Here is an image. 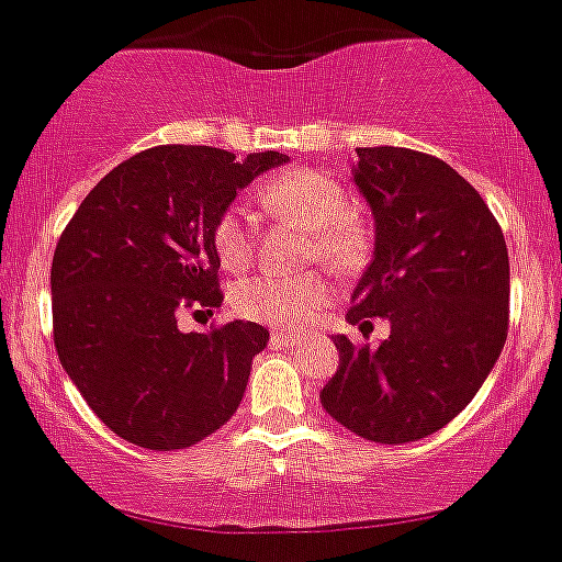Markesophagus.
Listing matches in <instances>:
<instances>
[{
	"label": "esophagus",
	"mask_w": 562,
	"mask_h": 562,
	"mask_svg": "<svg viewBox=\"0 0 562 562\" xmlns=\"http://www.w3.org/2000/svg\"><path fill=\"white\" fill-rule=\"evenodd\" d=\"M271 345H274V348H296V345H302V336L274 330V334H271Z\"/></svg>",
	"instance_id": "esophagus-1"
}]
</instances>
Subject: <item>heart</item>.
I'll use <instances>...</instances> for the list:
<instances>
[{"label": "heart", "mask_w": 562, "mask_h": 562, "mask_svg": "<svg viewBox=\"0 0 562 562\" xmlns=\"http://www.w3.org/2000/svg\"><path fill=\"white\" fill-rule=\"evenodd\" d=\"M262 209L308 228V254L336 274H353L364 266L370 234L350 214V194L339 180L316 169H288L257 192ZM212 246L226 271L251 262L254 237L243 206H226L212 226ZM330 285L319 271L300 277L260 274L234 288L232 308L251 322L274 328H305L328 305Z\"/></svg>", "instance_id": "b5f03b06"}]
</instances>
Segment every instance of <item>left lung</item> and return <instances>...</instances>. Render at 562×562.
Segmentation results:
<instances>
[{"label": "left lung", "mask_w": 562, "mask_h": 562, "mask_svg": "<svg viewBox=\"0 0 562 562\" xmlns=\"http://www.w3.org/2000/svg\"><path fill=\"white\" fill-rule=\"evenodd\" d=\"M356 155L375 240L348 322L368 328L382 316L390 336L379 348L334 336L339 368L319 398L356 436L407 443L450 424L495 368L509 330V254L452 166L404 146Z\"/></svg>", "instance_id": "left-lung-1"}]
</instances>
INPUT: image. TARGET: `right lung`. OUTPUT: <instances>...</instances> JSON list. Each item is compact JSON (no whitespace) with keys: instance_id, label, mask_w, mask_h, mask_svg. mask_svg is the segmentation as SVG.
Returning a JSON list of instances; mask_svg holds the SVG:
<instances>
[{"instance_id":"add662e5","label":"right lung","mask_w":562,"mask_h":562,"mask_svg":"<svg viewBox=\"0 0 562 562\" xmlns=\"http://www.w3.org/2000/svg\"><path fill=\"white\" fill-rule=\"evenodd\" d=\"M285 160L153 146L101 178L67 223L50 268L53 341L78 393L124 441L187 450L240 407L268 330L237 319L183 334L178 311L221 305L214 221Z\"/></svg>"}]
</instances>
